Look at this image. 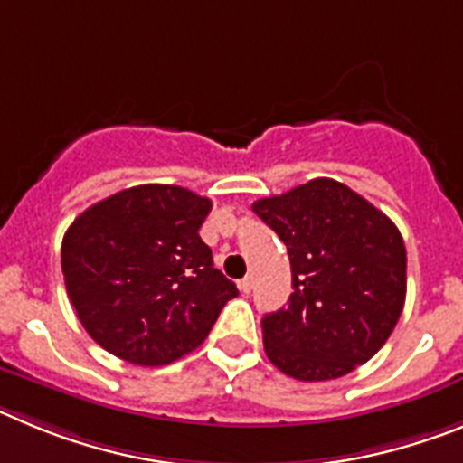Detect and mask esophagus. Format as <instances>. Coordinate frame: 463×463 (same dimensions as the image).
Instances as JSON below:
<instances>
[{
    "label": "esophagus",
    "mask_w": 463,
    "mask_h": 463,
    "mask_svg": "<svg viewBox=\"0 0 463 463\" xmlns=\"http://www.w3.org/2000/svg\"><path fill=\"white\" fill-rule=\"evenodd\" d=\"M239 289H241V292H243V294H250V292H252V278H250V276H245L243 280L239 282Z\"/></svg>",
    "instance_id": "esophagus-1"
}]
</instances>
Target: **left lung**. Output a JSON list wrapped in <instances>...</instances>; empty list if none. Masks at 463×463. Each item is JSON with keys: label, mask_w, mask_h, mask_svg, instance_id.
Returning a JSON list of instances; mask_svg holds the SVG:
<instances>
[{"label": "left lung", "mask_w": 463, "mask_h": 463, "mask_svg": "<svg viewBox=\"0 0 463 463\" xmlns=\"http://www.w3.org/2000/svg\"><path fill=\"white\" fill-rule=\"evenodd\" d=\"M288 245V308L264 315V350L304 383L350 373L394 331L406 301V245L383 211L331 178L252 203Z\"/></svg>", "instance_id": "8db88e82"}]
</instances>
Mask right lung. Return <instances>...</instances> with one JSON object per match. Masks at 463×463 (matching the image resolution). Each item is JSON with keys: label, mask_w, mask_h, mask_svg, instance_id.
I'll list each match as a JSON object with an SVG mask.
<instances>
[{"label": "right lung", "mask_w": 463, "mask_h": 463, "mask_svg": "<svg viewBox=\"0 0 463 463\" xmlns=\"http://www.w3.org/2000/svg\"><path fill=\"white\" fill-rule=\"evenodd\" d=\"M211 199L178 185H137L73 220L62 239L71 306L110 354L162 366L203 343L236 285L213 267L199 227Z\"/></svg>", "instance_id": "right-lung-1"}]
</instances>
